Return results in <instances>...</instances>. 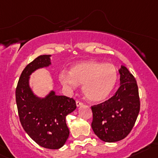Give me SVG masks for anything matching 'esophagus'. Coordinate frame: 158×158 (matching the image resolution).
Masks as SVG:
<instances>
[{
  "instance_id": "esophagus-1",
  "label": "esophagus",
  "mask_w": 158,
  "mask_h": 158,
  "mask_svg": "<svg viewBox=\"0 0 158 158\" xmlns=\"http://www.w3.org/2000/svg\"><path fill=\"white\" fill-rule=\"evenodd\" d=\"M76 106H80L83 105L82 102H81V101H79V100H76Z\"/></svg>"
}]
</instances>
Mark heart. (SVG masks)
<instances>
[{
    "label": "heart",
    "instance_id": "heart-1",
    "mask_svg": "<svg viewBox=\"0 0 158 158\" xmlns=\"http://www.w3.org/2000/svg\"><path fill=\"white\" fill-rule=\"evenodd\" d=\"M59 79L64 86L70 89L82 85L85 97L90 101L100 102L108 98L115 88L118 71L112 64L90 60L73 65L69 73L61 72Z\"/></svg>",
    "mask_w": 158,
    "mask_h": 158
}]
</instances>
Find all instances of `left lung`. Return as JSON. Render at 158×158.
Here are the masks:
<instances>
[{
    "mask_svg": "<svg viewBox=\"0 0 158 158\" xmlns=\"http://www.w3.org/2000/svg\"><path fill=\"white\" fill-rule=\"evenodd\" d=\"M120 87L114 96L98 105L91 106L94 132L106 143L123 139L131 133L140 110L136 79L121 66Z\"/></svg>",
    "mask_w": 158,
    "mask_h": 158,
    "instance_id": "obj_1",
    "label": "left lung"
}]
</instances>
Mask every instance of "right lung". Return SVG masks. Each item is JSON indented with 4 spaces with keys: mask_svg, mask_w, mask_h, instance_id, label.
Returning <instances> with one entry per match:
<instances>
[{
    "mask_svg": "<svg viewBox=\"0 0 158 158\" xmlns=\"http://www.w3.org/2000/svg\"><path fill=\"white\" fill-rule=\"evenodd\" d=\"M49 57L40 55L26 66L17 84L15 100L20 122L28 136L43 148L58 149L70 134L66 116L76 110V101L54 91L46 98H37L28 85L29 76L34 70L51 64Z\"/></svg>",
    "mask_w": 158,
    "mask_h": 158,
    "instance_id": "add662e5",
    "label": "right lung"
}]
</instances>
